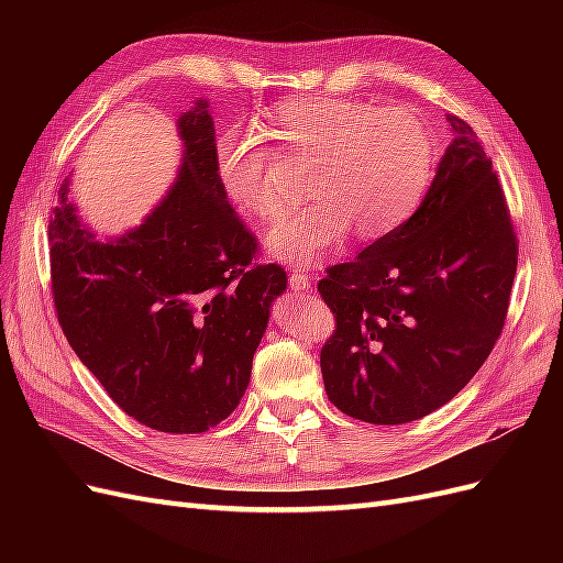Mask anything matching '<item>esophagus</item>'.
Here are the masks:
<instances>
[{
	"mask_svg": "<svg viewBox=\"0 0 563 563\" xmlns=\"http://www.w3.org/2000/svg\"><path fill=\"white\" fill-rule=\"evenodd\" d=\"M310 282L312 279L308 275H302V272H298V269H294L291 275H288V284H291V291H296V294H308L312 286Z\"/></svg>",
	"mask_w": 563,
	"mask_h": 563,
	"instance_id": "34e87169",
	"label": "esophagus"
}]
</instances>
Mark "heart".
Here are the masks:
<instances>
[{
	"label": "heart",
	"mask_w": 563,
	"mask_h": 563,
	"mask_svg": "<svg viewBox=\"0 0 563 563\" xmlns=\"http://www.w3.org/2000/svg\"><path fill=\"white\" fill-rule=\"evenodd\" d=\"M275 135L314 157L310 207L267 234L275 258L310 267L347 240H380L416 213L437 164V139L408 110L356 98H291L272 112ZM218 176L232 203L258 220H277L286 201L272 178L275 152L255 126L230 129L216 145Z\"/></svg>",
	"instance_id": "1"
}]
</instances>
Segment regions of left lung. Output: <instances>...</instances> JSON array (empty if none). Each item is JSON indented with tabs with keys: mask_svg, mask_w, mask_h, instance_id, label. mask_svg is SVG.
I'll return each instance as SVG.
<instances>
[{
	"mask_svg": "<svg viewBox=\"0 0 563 563\" xmlns=\"http://www.w3.org/2000/svg\"><path fill=\"white\" fill-rule=\"evenodd\" d=\"M446 119L453 141L416 213L319 282L338 319L321 347L323 387L364 422H411L451 401L505 323L515 228L479 135Z\"/></svg>",
	"mask_w": 563,
	"mask_h": 563,
	"instance_id": "1",
	"label": "left lung"
}]
</instances>
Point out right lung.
<instances>
[{"instance_id": "right-lung-1", "label": "right lung", "mask_w": 563, "mask_h": 563, "mask_svg": "<svg viewBox=\"0 0 563 563\" xmlns=\"http://www.w3.org/2000/svg\"><path fill=\"white\" fill-rule=\"evenodd\" d=\"M176 178L141 225L98 236L70 199L51 213V286L67 343L112 401L152 430L197 434L249 387L286 272L253 263L255 240L218 176L209 100L178 117Z\"/></svg>"}]
</instances>
